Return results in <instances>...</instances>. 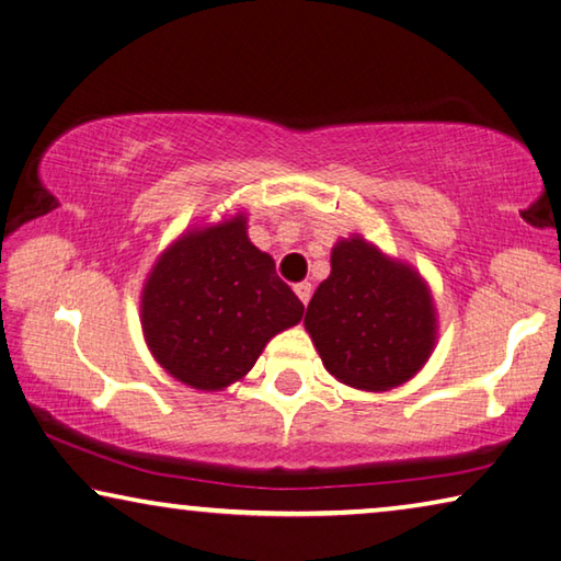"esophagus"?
Instances as JSON below:
<instances>
[{
    "label": "esophagus",
    "instance_id": "esophagus-1",
    "mask_svg": "<svg viewBox=\"0 0 561 561\" xmlns=\"http://www.w3.org/2000/svg\"><path fill=\"white\" fill-rule=\"evenodd\" d=\"M293 290H296V296L300 298L302 306H306V302L310 300V293H313V286H310V283H296V288Z\"/></svg>",
    "mask_w": 561,
    "mask_h": 561
}]
</instances>
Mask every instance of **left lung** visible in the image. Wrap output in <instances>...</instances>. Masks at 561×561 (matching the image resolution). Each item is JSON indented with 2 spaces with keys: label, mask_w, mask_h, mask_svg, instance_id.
I'll return each mask as SVG.
<instances>
[{
  "label": "left lung",
  "mask_w": 561,
  "mask_h": 561,
  "mask_svg": "<svg viewBox=\"0 0 561 561\" xmlns=\"http://www.w3.org/2000/svg\"><path fill=\"white\" fill-rule=\"evenodd\" d=\"M306 325L325 370L355 390L388 392L415 378L437 345L433 290L415 265L360 233L337 238L330 275L308 302Z\"/></svg>",
  "instance_id": "1"
}]
</instances>
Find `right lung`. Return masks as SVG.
I'll use <instances>...</instances> for the list:
<instances>
[{
    "instance_id": "obj_1",
    "label": "right lung",
    "mask_w": 561,
    "mask_h": 561,
    "mask_svg": "<svg viewBox=\"0 0 561 561\" xmlns=\"http://www.w3.org/2000/svg\"><path fill=\"white\" fill-rule=\"evenodd\" d=\"M144 341L171 378L198 392L243 380L263 347L300 323L302 302L248 238V214L186 228L151 265Z\"/></svg>"
}]
</instances>
